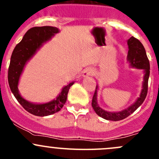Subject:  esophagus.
<instances>
[{"mask_svg":"<svg viewBox=\"0 0 159 159\" xmlns=\"http://www.w3.org/2000/svg\"><path fill=\"white\" fill-rule=\"evenodd\" d=\"M94 70L91 69V68H88V69H86L85 70H84L83 75H84V77L91 76V75H94Z\"/></svg>","mask_w":159,"mask_h":159,"instance_id":"1","label":"esophagus"}]
</instances>
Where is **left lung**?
Wrapping results in <instances>:
<instances>
[{"label":"left lung","instance_id":"8db88e82","mask_svg":"<svg viewBox=\"0 0 159 159\" xmlns=\"http://www.w3.org/2000/svg\"><path fill=\"white\" fill-rule=\"evenodd\" d=\"M128 45H129V52H128V60L131 63V65L134 68H139V69L145 70V77H144V83H143V89L141 93L140 97L138 98L135 103L128 108L127 109L122 111L120 112H108L102 109L98 106L97 103V89L98 86H96V89L94 91V95H93L92 105L93 109L96 112L98 115H99L102 118H105L106 120L110 121H120L124 118H127L131 114H132L145 101L146 98L147 93H148V82L149 74H150V64L148 57H147L146 52L144 46L140 42L139 39L131 37L128 40Z\"/></svg>","mask_w":159,"mask_h":159}]
</instances>
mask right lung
<instances>
[{
	"label": "right lung",
	"instance_id": "add662e5",
	"mask_svg": "<svg viewBox=\"0 0 159 159\" xmlns=\"http://www.w3.org/2000/svg\"><path fill=\"white\" fill-rule=\"evenodd\" d=\"M58 32L55 27L43 26L34 27L26 32L23 39L16 45L11 57L8 68V84L17 102L27 111L36 116H47L59 111L67 101L68 93L70 86L75 81L69 83L63 88L61 92L55 100L46 104L36 105L28 102L20 95L17 89L19 78L24 69L27 61L35 53L36 50L49 40L54 34Z\"/></svg>",
	"mask_w": 159,
	"mask_h": 159
}]
</instances>
